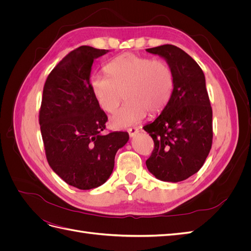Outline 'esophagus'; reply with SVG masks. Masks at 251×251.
I'll return each mask as SVG.
<instances>
[{
	"mask_svg": "<svg viewBox=\"0 0 251 251\" xmlns=\"http://www.w3.org/2000/svg\"><path fill=\"white\" fill-rule=\"evenodd\" d=\"M128 135H130V137H135L136 135L139 133V128L138 127H130L127 130Z\"/></svg>",
	"mask_w": 251,
	"mask_h": 251,
	"instance_id": "34e87169",
	"label": "esophagus"
}]
</instances>
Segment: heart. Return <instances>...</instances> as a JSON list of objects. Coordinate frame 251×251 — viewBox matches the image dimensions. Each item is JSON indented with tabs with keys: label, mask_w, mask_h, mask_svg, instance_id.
I'll return each mask as SVG.
<instances>
[{
	"label": "heart",
	"mask_w": 251,
	"mask_h": 251,
	"mask_svg": "<svg viewBox=\"0 0 251 251\" xmlns=\"http://www.w3.org/2000/svg\"><path fill=\"white\" fill-rule=\"evenodd\" d=\"M108 75L95 74L91 88L100 108L112 113L124 95L127 100L110 117L114 128H128L147 116L161 112L171 100L174 91V72L162 59H151L125 53L105 66Z\"/></svg>",
	"instance_id": "1"
}]
</instances>
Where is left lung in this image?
I'll return each instance as SVG.
<instances>
[{
	"instance_id": "8db88e82",
	"label": "left lung",
	"mask_w": 251,
	"mask_h": 251,
	"mask_svg": "<svg viewBox=\"0 0 251 251\" xmlns=\"http://www.w3.org/2000/svg\"><path fill=\"white\" fill-rule=\"evenodd\" d=\"M162 57L174 72V91L168 105L153 123L143 126L155 143L146 164L165 182L183 181L198 172L212 143V110L200 66L182 49L162 45L147 49Z\"/></svg>"
}]
</instances>
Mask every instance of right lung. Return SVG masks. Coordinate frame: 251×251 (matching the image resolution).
<instances>
[{
    "label": "right lung",
    "mask_w": 251,
    "mask_h": 251,
    "mask_svg": "<svg viewBox=\"0 0 251 251\" xmlns=\"http://www.w3.org/2000/svg\"><path fill=\"white\" fill-rule=\"evenodd\" d=\"M109 50L80 46L67 54L45 82L40 111L41 133L50 168L78 189L102 185L114 169L126 132L103 135L108 117L91 88L94 59Z\"/></svg>",
    "instance_id": "obj_1"
}]
</instances>
